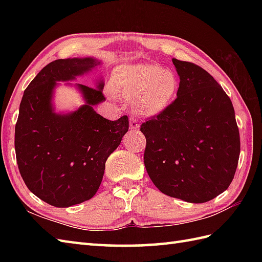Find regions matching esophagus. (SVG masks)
Wrapping results in <instances>:
<instances>
[{"mask_svg":"<svg viewBox=\"0 0 262 262\" xmlns=\"http://www.w3.org/2000/svg\"><path fill=\"white\" fill-rule=\"evenodd\" d=\"M129 128L133 132H136L140 129V124H138V121L135 118L129 119Z\"/></svg>","mask_w":262,"mask_h":262,"instance_id":"34e87169","label":"esophagus"}]
</instances>
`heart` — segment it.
Wrapping results in <instances>:
<instances>
[{
    "label": "heart",
    "instance_id": "heart-1",
    "mask_svg": "<svg viewBox=\"0 0 262 262\" xmlns=\"http://www.w3.org/2000/svg\"><path fill=\"white\" fill-rule=\"evenodd\" d=\"M110 88L117 97L133 102L138 115L157 117L174 101L179 80L160 65H120L111 73Z\"/></svg>",
    "mask_w": 262,
    "mask_h": 262
}]
</instances>
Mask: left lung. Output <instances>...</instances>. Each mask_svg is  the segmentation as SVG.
I'll return each mask as SVG.
<instances>
[{
  "instance_id": "obj_1",
  "label": "left lung",
  "mask_w": 262,
  "mask_h": 262,
  "mask_svg": "<svg viewBox=\"0 0 262 262\" xmlns=\"http://www.w3.org/2000/svg\"><path fill=\"white\" fill-rule=\"evenodd\" d=\"M180 83L163 114L144 122V164L161 192L202 204L224 192L234 178L240 134L231 99L214 77L172 59Z\"/></svg>"
}]
</instances>
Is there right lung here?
<instances>
[{
	"instance_id": "right-lung-1",
	"label": "right lung",
	"mask_w": 262,
	"mask_h": 262,
	"mask_svg": "<svg viewBox=\"0 0 262 262\" xmlns=\"http://www.w3.org/2000/svg\"><path fill=\"white\" fill-rule=\"evenodd\" d=\"M100 65L93 57L54 60L30 82L21 100L14 133L16 163L28 189L55 207H70L96 194L105 161L128 132L127 116L113 121L93 109L105 100L101 77L96 88L69 82ZM58 81L73 85L85 104L56 113L53 93Z\"/></svg>"
}]
</instances>
